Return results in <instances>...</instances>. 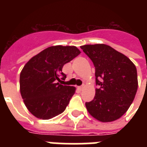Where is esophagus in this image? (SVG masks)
<instances>
[{"label":"esophagus","mask_w":147,"mask_h":147,"mask_svg":"<svg viewBox=\"0 0 147 147\" xmlns=\"http://www.w3.org/2000/svg\"><path fill=\"white\" fill-rule=\"evenodd\" d=\"M83 88H84V85H82V86H79V87H78V89L79 90H82Z\"/></svg>","instance_id":"34e87169"}]
</instances>
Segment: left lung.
<instances>
[{
    "label": "left lung",
    "instance_id": "left-lung-1",
    "mask_svg": "<svg viewBox=\"0 0 147 147\" xmlns=\"http://www.w3.org/2000/svg\"><path fill=\"white\" fill-rule=\"evenodd\" d=\"M81 49L94 64L98 86L94 99L85 103L88 111L101 122L117 120L137 93V68L126 55L107 45H85Z\"/></svg>",
    "mask_w": 147,
    "mask_h": 147
}]
</instances>
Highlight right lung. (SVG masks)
<instances>
[{
    "label": "right lung",
    "mask_w": 147,
    "mask_h": 147,
    "mask_svg": "<svg viewBox=\"0 0 147 147\" xmlns=\"http://www.w3.org/2000/svg\"><path fill=\"white\" fill-rule=\"evenodd\" d=\"M80 53L76 47H50L24 65L20 76V89L33 115L49 120L65 110L76 88L60 83L66 78L62 67Z\"/></svg>",
    "instance_id": "right-lung-1"
}]
</instances>
